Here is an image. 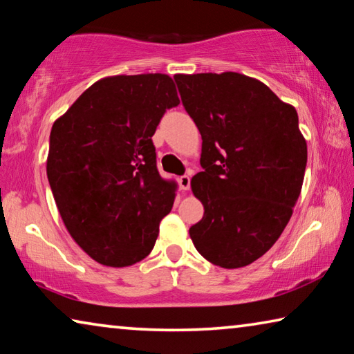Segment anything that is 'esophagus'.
I'll return each instance as SVG.
<instances>
[{
  "label": "esophagus",
  "instance_id": "1",
  "mask_svg": "<svg viewBox=\"0 0 354 354\" xmlns=\"http://www.w3.org/2000/svg\"><path fill=\"white\" fill-rule=\"evenodd\" d=\"M178 183H179V189H181L183 192L190 189V176H189V175L179 176V178H178Z\"/></svg>",
  "mask_w": 354,
  "mask_h": 354
}]
</instances>
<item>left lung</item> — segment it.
Segmentation results:
<instances>
[{
	"instance_id": "1",
	"label": "left lung",
	"mask_w": 354,
	"mask_h": 354,
	"mask_svg": "<svg viewBox=\"0 0 354 354\" xmlns=\"http://www.w3.org/2000/svg\"><path fill=\"white\" fill-rule=\"evenodd\" d=\"M175 81L203 139V171L192 190L205 215L190 239L214 266L245 267L278 241L301 192L308 148L298 113L263 82L234 71Z\"/></svg>"
}]
</instances>
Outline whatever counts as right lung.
<instances>
[{"mask_svg": "<svg viewBox=\"0 0 354 354\" xmlns=\"http://www.w3.org/2000/svg\"><path fill=\"white\" fill-rule=\"evenodd\" d=\"M179 98L160 73L95 82L56 120L46 175L70 236L103 266L127 267L153 250L175 187L159 175L153 134Z\"/></svg>", "mask_w": 354, "mask_h": 354, "instance_id": "1", "label": "right lung"}]
</instances>
